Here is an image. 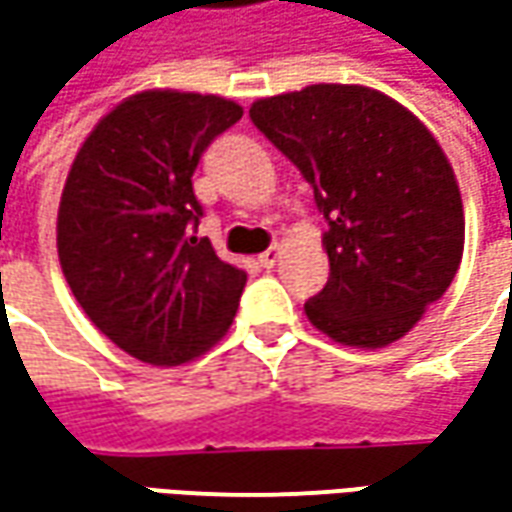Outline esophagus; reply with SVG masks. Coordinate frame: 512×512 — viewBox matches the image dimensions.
<instances>
[{
  "label": "esophagus",
  "mask_w": 512,
  "mask_h": 512,
  "mask_svg": "<svg viewBox=\"0 0 512 512\" xmlns=\"http://www.w3.org/2000/svg\"><path fill=\"white\" fill-rule=\"evenodd\" d=\"M279 256H282V245H273V247H267L265 253L259 256V262L265 267H273L276 262H279Z\"/></svg>",
  "instance_id": "1"
}]
</instances>
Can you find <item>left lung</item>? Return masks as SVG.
<instances>
[{
    "instance_id": "8db88e82",
    "label": "left lung",
    "mask_w": 512,
    "mask_h": 512,
    "mask_svg": "<svg viewBox=\"0 0 512 512\" xmlns=\"http://www.w3.org/2000/svg\"><path fill=\"white\" fill-rule=\"evenodd\" d=\"M250 119L302 170L327 222L330 279L305 302L310 325L367 350L402 339L462 265V193L442 145L364 85L256 99Z\"/></svg>"
}]
</instances>
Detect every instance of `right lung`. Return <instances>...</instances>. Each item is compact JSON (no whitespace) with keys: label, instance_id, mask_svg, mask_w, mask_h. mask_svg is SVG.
Wrapping results in <instances>:
<instances>
[{"label":"right lung","instance_id":"1","mask_svg":"<svg viewBox=\"0 0 512 512\" xmlns=\"http://www.w3.org/2000/svg\"><path fill=\"white\" fill-rule=\"evenodd\" d=\"M242 119L213 93L142 90L96 122L65 179L56 247L76 302L139 362L176 367L227 333L247 273L193 236V170Z\"/></svg>","mask_w":512,"mask_h":512}]
</instances>
